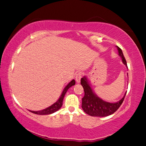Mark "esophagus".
<instances>
[{"label": "esophagus", "mask_w": 146, "mask_h": 146, "mask_svg": "<svg viewBox=\"0 0 146 146\" xmlns=\"http://www.w3.org/2000/svg\"><path fill=\"white\" fill-rule=\"evenodd\" d=\"M82 72H79L76 74V82L78 84L80 82V80L82 78Z\"/></svg>", "instance_id": "1"}]
</instances>
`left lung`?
<instances>
[{"instance_id": "1", "label": "left lung", "mask_w": 146, "mask_h": 146, "mask_svg": "<svg viewBox=\"0 0 146 146\" xmlns=\"http://www.w3.org/2000/svg\"><path fill=\"white\" fill-rule=\"evenodd\" d=\"M116 48L118 51V55L121 58V61L123 64L127 67V62L123 56L122 50L117 46ZM127 76H128V74H127ZM81 84L84 91V96L83 97L82 102V108L83 109L85 113L91 116L106 117L112 114L122 104L127 92H125L124 96L120 100L113 103L108 102L104 100L96 94L86 76L82 78Z\"/></svg>"}]
</instances>
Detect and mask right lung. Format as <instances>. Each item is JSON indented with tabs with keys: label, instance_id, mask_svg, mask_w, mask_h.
Listing matches in <instances>:
<instances>
[{
	"label": "right lung",
	"instance_id": "add662e5",
	"mask_svg": "<svg viewBox=\"0 0 146 146\" xmlns=\"http://www.w3.org/2000/svg\"><path fill=\"white\" fill-rule=\"evenodd\" d=\"M75 83L76 82L74 80H72L64 88L62 93L61 94L60 96L58 99V100L56 102L54 103L53 104L50 106L49 107H48L46 108L44 110H39V111L30 110V111H31L32 113H35V114H38V115H49V114H51V113L56 112V111L60 109L62 106L64 97V96L66 94V92L68 91V90L70 87L72 86L75 85Z\"/></svg>",
	"mask_w": 146,
	"mask_h": 146
}]
</instances>
